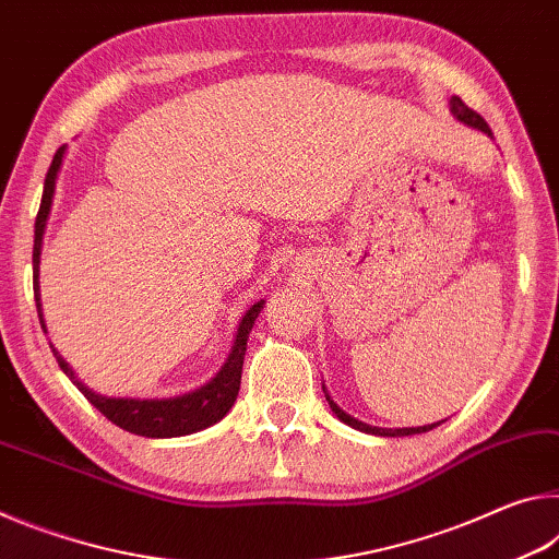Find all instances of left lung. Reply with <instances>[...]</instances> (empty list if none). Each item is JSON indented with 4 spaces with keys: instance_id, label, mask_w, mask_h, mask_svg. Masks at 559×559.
<instances>
[{
    "instance_id": "1",
    "label": "left lung",
    "mask_w": 559,
    "mask_h": 559,
    "mask_svg": "<svg viewBox=\"0 0 559 559\" xmlns=\"http://www.w3.org/2000/svg\"><path fill=\"white\" fill-rule=\"evenodd\" d=\"M451 112L453 116H456L461 122H466V126H471V128H476V130H480V132H486L488 138H493V132H490V128H488V122L478 116L476 110H471L466 103H463L459 96H453L451 98ZM323 392H325V386H323ZM325 400H328V404H330V409L335 412V416L340 421H345L347 427H353V429H357V431H365V433H374V437H412V433H424V431H431L433 427H439L441 421H437V424H427V427H409V429H380V427H370V424H362V421H357L355 416H349V414H345L343 409H340V406L330 400V394L325 392Z\"/></svg>"
}]
</instances>
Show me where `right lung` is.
I'll return each instance as SVG.
<instances>
[{
	"mask_svg": "<svg viewBox=\"0 0 559 559\" xmlns=\"http://www.w3.org/2000/svg\"><path fill=\"white\" fill-rule=\"evenodd\" d=\"M66 147L56 150L51 159L49 173H46L44 182V194H41V206L39 214H36V226H34V298H36V310H39L41 328L44 325V313H41V293H39V261H41V246H44V231L46 222H49L51 204H53V192H56V179H59V169L63 163ZM266 306V300L253 302V306L246 310L239 328H236V337L231 345V353L222 365V370L216 372L210 382L202 384L200 390H192L179 396H167V400H130V396H103L88 390L75 372L69 367V362L56 353L53 357L59 362L66 377L79 386L83 396L96 406V409L110 419L116 427L126 429L130 433H138V437L147 439H173V437H187V433L202 431L212 424L222 421L226 412L231 409L236 396H239L241 386V367H243V355H246V340L261 308ZM53 347V345H51Z\"/></svg>",
	"mask_w": 559,
	"mask_h": 559,
	"instance_id": "obj_1",
	"label": "right lung"
}]
</instances>
